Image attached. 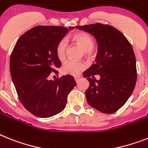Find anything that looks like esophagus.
Instances as JSON below:
<instances>
[{
    "label": "esophagus",
    "instance_id": "obj_1",
    "mask_svg": "<svg viewBox=\"0 0 148 148\" xmlns=\"http://www.w3.org/2000/svg\"><path fill=\"white\" fill-rule=\"evenodd\" d=\"M74 80H75V81L77 82V83H78V82H79V80H80V77H74Z\"/></svg>",
    "mask_w": 148,
    "mask_h": 148
}]
</instances>
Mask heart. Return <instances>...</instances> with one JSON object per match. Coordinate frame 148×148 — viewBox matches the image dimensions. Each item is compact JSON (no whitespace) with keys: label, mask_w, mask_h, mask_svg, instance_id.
I'll list each match as a JSON object with an SVG mask.
<instances>
[{"label":"heart","mask_w":148,"mask_h":148,"mask_svg":"<svg viewBox=\"0 0 148 148\" xmlns=\"http://www.w3.org/2000/svg\"><path fill=\"white\" fill-rule=\"evenodd\" d=\"M71 39L75 43H77L86 54H89L94 47V40L91 36L86 33H83V32L77 33L71 36ZM67 48H68V42L66 40L62 39L58 42L56 48V52L59 60H64L65 59ZM85 68L86 64L84 62L69 59L64 63L62 70L64 74L76 76L80 74V71L84 70Z\"/></svg>","instance_id":"b5f03b06"}]
</instances>
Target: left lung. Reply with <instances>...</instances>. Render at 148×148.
<instances>
[{
    "label": "left lung",
    "mask_w": 148,
    "mask_h": 148,
    "mask_svg": "<svg viewBox=\"0 0 148 148\" xmlns=\"http://www.w3.org/2000/svg\"><path fill=\"white\" fill-rule=\"evenodd\" d=\"M95 37L98 43L95 63L84 72L89 82L87 102L105 114H113L125 105L137 80L136 60L131 43L113 26L101 23L77 26ZM95 75L100 78L96 80Z\"/></svg>",
    "instance_id": "left-lung-1"
}]
</instances>
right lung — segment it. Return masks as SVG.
Returning a JSON list of instances; mask_svg holds the SVG:
<instances>
[{
    "instance_id": "1",
    "label": "right lung",
    "mask_w": 148,
    "mask_h": 148,
    "mask_svg": "<svg viewBox=\"0 0 148 148\" xmlns=\"http://www.w3.org/2000/svg\"><path fill=\"white\" fill-rule=\"evenodd\" d=\"M74 28L36 26L18 38L11 53V77L18 97L35 116L47 118L62 111L68 95L77 85L69 74L50 79L51 73L58 74L56 69L62 65L56 52L57 43Z\"/></svg>"
}]
</instances>
